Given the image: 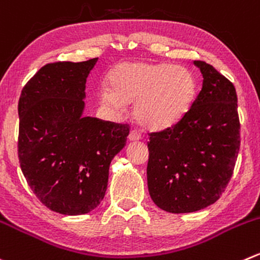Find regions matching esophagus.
Returning a JSON list of instances; mask_svg holds the SVG:
<instances>
[{
  "mask_svg": "<svg viewBox=\"0 0 260 260\" xmlns=\"http://www.w3.org/2000/svg\"><path fill=\"white\" fill-rule=\"evenodd\" d=\"M128 140L132 141V142H135V141H140L141 135L138 132H136V131H131L129 136H128Z\"/></svg>",
  "mask_w": 260,
  "mask_h": 260,
  "instance_id": "34e87169",
  "label": "esophagus"
}]
</instances>
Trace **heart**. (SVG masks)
Segmentation results:
<instances>
[{
	"mask_svg": "<svg viewBox=\"0 0 260 260\" xmlns=\"http://www.w3.org/2000/svg\"><path fill=\"white\" fill-rule=\"evenodd\" d=\"M100 104L119 110L135 102L133 117L148 131H164L180 122L197 96V79L186 67L166 62L120 63L107 76Z\"/></svg>",
	"mask_w": 260,
	"mask_h": 260,
	"instance_id": "b5f03b06",
	"label": "heart"
}]
</instances>
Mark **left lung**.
<instances>
[{"label":"left lung","mask_w":260,"mask_h":260,"mask_svg":"<svg viewBox=\"0 0 260 260\" xmlns=\"http://www.w3.org/2000/svg\"><path fill=\"white\" fill-rule=\"evenodd\" d=\"M194 64L203 84L190 110L171 128L151 133L147 142L148 191L170 213L213 205L233 176L240 148L235 86L208 63Z\"/></svg>","instance_id":"obj_1"}]
</instances>
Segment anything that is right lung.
Wrapping results in <instances>:
<instances>
[{
    "mask_svg": "<svg viewBox=\"0 0 260 260\" xmlns=\"http://www.w3.org/2000/svg\"><path fill=\"white\" fill-rule=\"evenodd\" d=\"M98 58L43 66L19 100V162L38 200L62 215H84L105 196L109 166L129 127L85 117L86 79Z\"/></svg>",
    "mask_w": 260,
    "mask_h": 260,
    "instance_id": "add662e5",
    "label": "right lung"
}]
</instances>
